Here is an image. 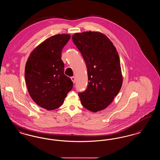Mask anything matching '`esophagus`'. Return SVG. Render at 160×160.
<instances>
[{
	"mask_svg": "<svg viewBox=\"0 0 160 160\" xmlns=\"http://www.w3.org/2000/svg\"><path fill=\"white\" fill-rule=\"evenodd\" d=\"M71 80L72 81V82L73 83H74L75 82H76V78H75V77H71Z\"/></svg>",
	"mask_w": 160,
	"mask_h": 160,
	"instance_id": "34e87169",
	"label": "esophagus"
}]
</instances>
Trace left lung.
<instances>
[{"label":"left lung","instance_id":"1","mask_svg":"<svg viewBox=\"0 0 160 160\" xmlns=\"http://www.w3.org/2000/svg\"><path fill=\"white\" fill-rule=\"evenodd\" d=\"M72 42L86 64L88 84L78 93L85 108L96 112L107 108L122 83L120 60L115 46L105 35L94 32L76 33Z\"/></svg>","mask_w":160,"mask_h":160}]
</instances>
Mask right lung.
<instances>
[{
	"label": "right lung",
	"instance_id": "obj_1",
	"mask_svg": "<svg viewBox=\"0 0 160 160\" xmlns=\"http://www.w3.org/2000/svg\"><path fill=\"white\" fill-rule=\"evenodd\" d=\"M68 34H57L34 49L28 58L25 79L28 93L40 107L53 110L61 107L73 87L64 74L61 52L70 38Z\"/></svg>",
	"mask_w": 160,
	"mask_h": 160
}]
</instances>
